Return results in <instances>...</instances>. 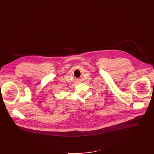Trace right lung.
<instances>
[{"instance_id": "add662e5", "label": "right lung", "mask_w": 154, "mask_h": 154, "mask_svg": "<svg viewBox=\"0 0 154 154\" xmlns=\"http://www.w3.org/2000/svg\"><path fill=\"white\" fill-rule=\"evenodd\" d=\"M0 87H1V86H0Z\"/></svg>"}]
</instances>
